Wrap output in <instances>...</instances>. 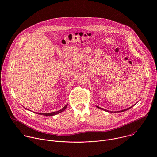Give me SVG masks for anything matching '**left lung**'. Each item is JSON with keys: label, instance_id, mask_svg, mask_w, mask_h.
<instances>
[{"label": "left lung", "instance_id": "obj_1", "mask_svg": "<svg viewBox=\"0 0 157 157\" xmlns=\"http://www.w3.org/2000/svg\"><path fill=\"white\" fill-rule=\"evenodd\" d=\"M135 105V104H134ZM133 105H132V106H131V107H128V108H127V109H124V110H120V111H116V112H114V113H118V112H124V111H125V110H128L129 109H130L131 107H132ZM96 107H98V108H99V109H102V110H105V111H106V112H109V113H113V111H109V110H106V109H102V108H101V107H98V106H97L96 105Z\"/></svg>", "mask_w": 157, "mask_h": 157}]
</instances>
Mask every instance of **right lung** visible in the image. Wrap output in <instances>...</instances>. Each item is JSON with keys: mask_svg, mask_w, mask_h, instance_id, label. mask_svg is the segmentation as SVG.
I'll use <instances>...</instances> for the list:
<instances>
[{"mask_svg": "<svg viewBox=\"0 0 157 157\" xmlns=\"http://www.w3.org/2000/svg\"><path fill=\"white\" fill-rule=\"evenodd\" d=\"M67 105H68V104H67L64 107H63L61 109H60L59 110H58V111H55V112H53V113H35L36 114H40V115H43V116H55V115H56L58 114H59L60 113H62V112H63L67 107ZM26 109V108H25ZM29 110V109H27ZM31 111V110H30ZM33 113H35V112H33Z\"/></svg>", "mask_w": 157, "mask_h": 157, "instance_id": "obj_1", "label": "right lung"}]
</instances>
